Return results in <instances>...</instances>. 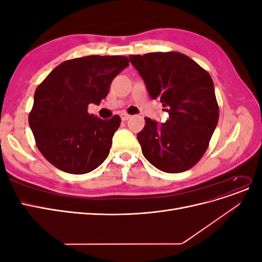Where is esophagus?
I'll return each instance as SVG.
<instances>
[{
    "label": "esophagus",
    "instance_id": "esophagus-1",
    "mask_svg": "<svg viewBox=\"0 0 262 262\" xmlns=\"http://www.w3.org/2000/svg\"><path fill=\"white\" fill-rule=\"evenodd\" d=\"M120 117H121V120L122 121H126L128 120V119H130V115H128V114H125V113H122L121 115H120Z\"/></svg>",
    "mask_w": 262,
    "mask_h": 262
}]
</instances>
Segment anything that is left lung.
Returning <instances> with one entry per match:
<instances>
[{
	"label": "left lung",
	"instance_id": "left-lung-1",
	"mask_svg": "<svg viewBox=\"0 0 262 262\" xmlns=\"http://www.w3.org/2000/svg\"><path fill=\"white\" fill-rule=\"evenodd\" d=\"M149 96L160 99L168 120L145 118L138 140L146 160L169 173L190 169L209 147L219 121V105L210 74L188 55L176 52L131 54Z\"/></svg>",
	"mask_w": 262,
	"mask_h": 262
}]
</instances>
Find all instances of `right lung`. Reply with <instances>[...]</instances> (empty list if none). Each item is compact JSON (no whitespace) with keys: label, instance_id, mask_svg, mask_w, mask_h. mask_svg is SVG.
Listing matches in <instances>:
<instances>
[{"label":"right lung","instance_id":"obj_1","mask_svg":"<svg viewBox=\"0 0 262 262\" xmlns=\"http://www.w3.org/2000/svg\"><path fill=\"white\" fill-rule=\"evenodd\" d=\"M128 66L122 55L76 58L62 62L38 85L28 120L38 149L54 167L83 175L106 160L121 119L102 120L87 108L106 98Z\"/></svg>","mask_w":262,"mask_h":262}]
</instances>
